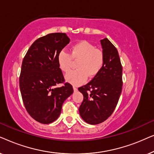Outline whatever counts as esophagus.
<instances>
[{
  "mask_svg": "<svg viewBox=\"0 0 154 154\" xmlns=\"http://www.w3.org/2000/svg\"><path fill=\"white\" fill-rule=\"evenodd\" d=\"M73 90H74V91H77V90H78V88H76V86L73 85Z\"/></svg>",
  "mask_w": 154,
  "mask_h": 154,
  "instance_id": "obj_1",
  "label": "esophagus"
}]
</instances>
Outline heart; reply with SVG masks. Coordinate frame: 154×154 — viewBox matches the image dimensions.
Returning a JSON list of instances; mask_svg holds the SVG:
<instances>
[{
    "label": "heart",
    "mask_w": 154,
    "mask_h": 154,
    "mask_svg": "<svg viewBox=\"0 0 154 154\" xmlns=\"http://www.w3.org/2000/svg\"><path fill=\"white\" fill-rule=\"evenodd\" d=\"M72 59L79 60L76 63L78 69L69 72L65 78L67 81L73 85L83 83L88 76H95L100 73L104 63L103 52L85 41L74 44L71 48L70 54L65 50L59 52L57 63L60 70L68 72L70 70Z\"/></svg>",
    "instance_id": "obj_1"
}]
</instances>
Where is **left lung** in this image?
I'll list each match as a JSON object with an SVG mask.
<instances>
[{"label":"left lung","instance_id":"left-lung-1","mask_svg":"<svg viewBox=\"0 0 154 154\" xmlns=\"http://www.w3.org/2000/svg\"><path fill=\"white\" fill-rule=\"evenodd\" d=\"M100 42L104 57V66L91 81L79 88L83 94L80 115L90 125L102 123L112 114L123 86V68L117 49L106 38Z\"/></svg>","mask_w":154,"mask_h":154}]
</instances>
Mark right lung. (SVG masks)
<instances>
[{
	"mask_svg": "<svg viewBox=\"0 0 154 154\" xmlns=\"http://www.w3.org/2000/svg\"><path fill=\"white\" fill-rule=\"evenodd\" d=\"M69 42L66 33H49L35 41L23 60L20 76L22 100L29 114L41 123L57 119L63 103L73 92L69 83L55 87L64 82L57 55Z\"/></svg>",
	"mask_w": 154,
	"mask_h": 154,
	"instance_id": "right-lung-1",
	"label": "right lung"
}]
</instances>
